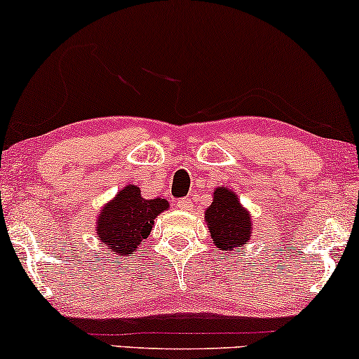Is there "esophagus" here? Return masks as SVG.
I'll list each match as a JSON object with an SVG mask.
<instances>
[{"label":"esophagus","mask_w":359,"mask_h":359,"mask_svg":"<svg viewBox=\"0 0 359 359\" xmlns=\"http://www.w3.org/2000/svg\"><path fill=\"white\" fill-rule=\"evenodd\" d=\"M176 208L181 209V210H189L191 208H193V203H191L189 199H178L176 201Z\"/></svg>","instance_id":"1"}]
</instances>
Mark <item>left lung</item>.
Here are the masks:
<instances>
[{
  "label": "left lung",
  "instance_id": "left-lung-1",
  "mask_svg": "<svg viewBox=\"0 0 359 359\" xmlns=\"http://www.w3.org/2000/svg\"><path fill=\"white\" fill-rule=\"evenodd\" d=\"M210 237L215 247L225 253L243 245L252 235V217L238 203L237 194L227 188L214 193V203L205 210Z\"/></svg>",
  "mask_w": 359,
  "mask_h": 359
}]
</instances>
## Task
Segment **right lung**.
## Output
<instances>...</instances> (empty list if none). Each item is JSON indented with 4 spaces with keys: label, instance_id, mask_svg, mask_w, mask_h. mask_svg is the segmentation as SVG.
I'll return each mask as SVG.
<instances>
[{
    "label": "right lung",
    "instance_id": "right-lung-1",
    "mask_svg": "<svg viewBox=\"0 0 359 359\" xmlns=\"http://www.w3.org/2000/svg\"><path fill=\"white\" fill-rule=\"evenodd\" d=\"M168 209L165 199H144L137 186H126L97 217L96 233L107 252L132 257L149 237L154 220Z\"/></svg>",
    "mask_w": 359,
    "mask_h": 359
}]
</instances>
